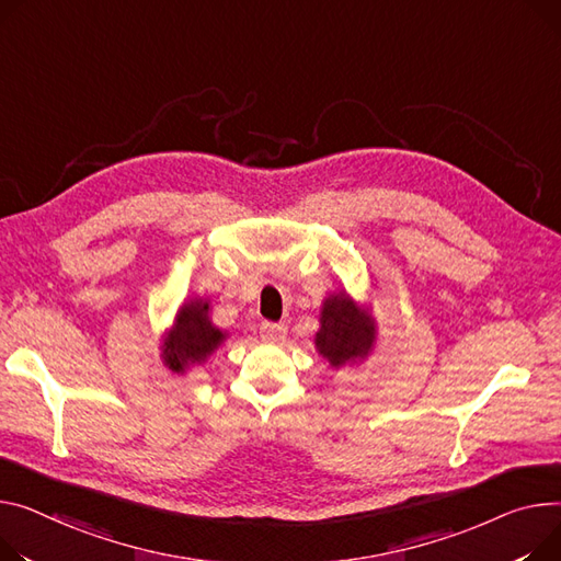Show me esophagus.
Listing matches in <instances>:
<instances>
[{"instance_id": "34e87169", "label": "esophagus", "mask_w": 561, "mask_h": 561, "mask_svg": "<svg viewBox=\"0 0 561 561\" xmlns=\"http://www.w3.org/2000/svg\"><path fill=\"white\" fill-rule=\"evenodd\" d=\"M259 333L266 343H282L286 339V327L277 322H261Z\"/></svg>"}]
</instances>
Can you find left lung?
Masks as SVG:
<instances>
[{
	"label": "left lung",
	"mask_w": 561,
	"mask_h": 561,
	"mask_svg": "<svg viewBox=\"0 0 561 561\" xmlns=\"http://www.w3.org/2000/svg\"><path fill=\"white\" fill-rule=\"evenodd\" d=\"M377 333L371 309L356 305L345 290H339L322 300L316 352L335 369L354 365L375 350Z\"/></svg>",
	"instance_id": "1"
}]
</instances>
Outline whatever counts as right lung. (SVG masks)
Wrapping results in <instances>:
<instances>
[{
  "label": "right lung",
  "mask_w": 561,
  "mask_h": 561,
  "mask_svg": "<svg viewBox=\"0 0 561 561\" xmlns=\"http://www.w3.org/2000/svg\"><path fill=\"white\" fill-rule=\"evenodd\" d=\"M209 313L211 302L207 297H192L178 309L173 324L167 329L160 352L162 363L175 375H186L190 367L203 365L228 341L230 333L218 329Z\"/></svg>",
  "instance_id": "1"
}]
</instances>
